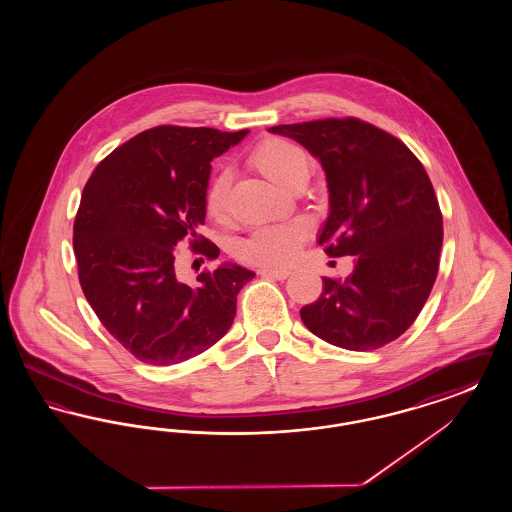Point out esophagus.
<instances>
[{"label": "esophagus", "mask_w": 512, "mask_h": 512, "mask_svg": "<svg viewBox=\"0 0 512 512\" xmlns=\"http://www.w3.org/2000/svg\"><path fill=\"white\" fill-rule=\"evenodd\" d=\"M259 274L263 276V278H276V280H286L292 272L290 270H286V268H261L259 270Z\"/></svg>", "instance_id": "34e87169"}]
</instances>
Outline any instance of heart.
Masks as SVG:
<instances>
[{
  "label": "heart",
  "instance_id": "b5f03b06",
  "mask_svg": "<svg viewBox=\"0 0 512 512\" xmlns=\"http://www.w3.org/2000/svg\"><path fill=\"white\" fill-rule=\"evenodd\" d=\"M249 163L263 172L274 184L292 188L307 182L311 174V155L293 140L272 136L261 140L249 153ZM230 176L219 172L207 186L205 213L211 219L222 220L226 215V194ZM309 236V224L303 220L270 222L257 226L238 247V257L253 265H284L292 261L301 244Z\"/></svg>",
  "mask_w": 512,
  "mask_h": 512
}]
</instances>
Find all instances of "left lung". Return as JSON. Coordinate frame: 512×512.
<instances>
[{
    "label": "left lung",
    "mask_w": 512,
    "mask_h": 512,
    "mask_svg": "<svg viewBox=\"0 0 512 512\" xmlns=\"http://www.w3.org/2000/svg\"><path fill=\"white\" fill-rule=\"evenodd\" d=\"M270 132L309 149L322 165L330 215L318 244L353 255L345 280L322 278L303 324L351 351L397 340L422 311L439 268L443 219L434 186L413 151L370 122L345 119L278 124Z\"/></svg>",
    "instance_id": "1"
}]
</instances>
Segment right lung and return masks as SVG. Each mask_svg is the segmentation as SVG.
Returning <instances> with one entry per match:
<instances>
[{
    "instance_id": "obj_1",
    "label": "right lung",
    "mask_w": 512,
    "mask_h": 512,
    "mask_svg": "<svg viewBox=\"0 0 512 512\" xmlns=\"http://www.w3.org/2000/svg\"><path fill=\"white\" fill-rule=\"evenodd\" d=\"M247 132L155 126L109 153L84 186L74 219L78 280L107 332L142 363L176 365L213 347L255 276L222 265L188 286L174 270L182 240L207 259L219 257L197 232L211 161Z\"/></svg>"
}]
</instances>
